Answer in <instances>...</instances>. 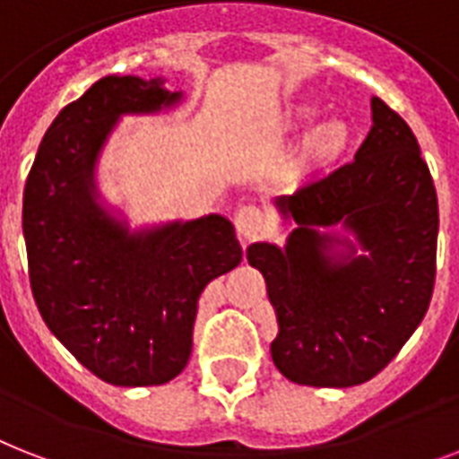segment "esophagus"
Returning <instances> with one entry per match:
<instances>
[{
    "label": "esophagus",
    "mask_w": 459,
    "mask_h": 459,
    "mask_svg": "<svg viewBox=\"0 0 459 459\" xmlns=\"http://www.w3.org/2000/svg\"><path fill=\"white\" fill-rule=\"evenodd\" d=\"M233 223H236L238 236L242 240H255V238H259L266 230V217H264V212L259 207H255V204H242L240 210L236 212Z\"/></svg>",
    "instance_id": "1"
}]
</instances>
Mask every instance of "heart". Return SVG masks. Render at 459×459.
Returning <instances> with one entry per match:
<instances>
[{
    "mask_svg": "<svg viewBox=\"0 0 459 459\" xmlns=\"http://www.w3.org/2000/svg\"><path fill=\"white\" fill-rule=\"evenodd\" d=\"M316 108L294 106L288 113V125H307L316 117ZM351 145V132L342 120H327L316 125L311 132L301 139L299 148L294 152L292 171L297 177H314L320 171L330 169L344 158V152Z\"/></svg>",
    "mask_w": 459,
    "mask_h": 459,
    "instance_id": "1",
    "label": "heart"
}]
</instances>
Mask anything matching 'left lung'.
Instances as JSON below:
<instances>
[{
  "label": "left lung",
  "mask_w": 459,
  "mask_h": 459,
  "mask_svg": "<svg viewBox=\"0 0 459 459\" xmlns=\"http://www.w3.org/2000/svg\"><path fill=\"white\" fill-rule=\"evenodd\" d=\"M275 207L297 223L288 245L247 247L278 318L275 368L297 385H363L403 349L434 292L438 200L415 134L372 96V126L353 162ZM337 222L368 255L317 230Z\"/></svg>",
  "instance_id": "left-lung-1"
}]
</instances>
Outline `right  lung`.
Returning a JSON list of instances; mask_svg holds the SVG:
<instances>
[{"label": "right lung", "mask_w": 459, "mask_h": 459, "mask_svg": "<svg viewBox=\"0 0 459 459\" xmlns=\"http://www.w3.org/2000/svg\"><path fill=\"white\" fill-rule=\"evenodd\" d=\"M178 100L162 80L108 74L56 115L25 181L37 308L74 359L115 386L177 377L191 359L200 294L242 259L233 223L219 214L129 233L96 203V160L117 120Z\"/></svg>", "instance_id": "1"}]
</instances>
